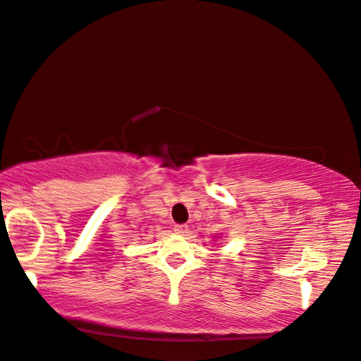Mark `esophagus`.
<instances>
[{"label":"esophagus","instance_id":"34e87169","mask_svg":"<svg viewBox=\"0 0 361 361\" xmlns=\"http://www.w3.org/2000/svg\"><path fill=\"white\" fill-rule=\"evenodd\" d=\"M174 231H176L177 234H185L187 231H189V226H187V224H176Z\"/></svg>","mask_w":361,"mask_h":361}]
</instances>
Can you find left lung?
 <instances>
[{
  "instance_id": "obj_1",
  "label": "left lung",
  "mask_w": 361,
  "mask_h": 361,
  "mask_svg": "<svg viewBox=\"0 0 361 361\" xmlns=\"http://www.w3.org/2000/svg\"><path fill=\"white\" fill-rule=\"evenodd\" d=\"M215 238H218V236H215ZM219 238H221V236H219Z\"/></svg>"
}]
</instances>
